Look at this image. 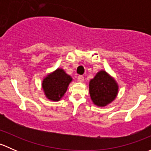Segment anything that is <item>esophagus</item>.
<instances>
[{
    "instance_id": "obj_1",
    "label": "esophagus",
    "mask_w": 151,
    "mask_h": 151,
    "mask_svg": "<svg viewBox=\"0 0 151 151\" xmlns=\"http://www.w3.org/2000/svg\"><path fill=\"white\" fill-rule=\"evenodd\" d=\"M77 81H78L79 83H83V82L84 81V77H83V76H79V77H77Z\"/></svg>"
}]
</instances>
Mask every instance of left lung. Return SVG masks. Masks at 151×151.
I'll return each mask as SVG.
<instances>
[{
	"mask_svg": "<svg viewBox=\"0 0 151 151\" xmlns=\"http://www.w3.org/2000/svg\"><path fill=\"white\" fill-rule=\"evenodd\" d=\"M89 93L94 104L98 106H105L117 97L118 85L106 71L101 70L90 81Z\"/></svg>",
	"mask_w": 151,
	"mask_h": 151,
	"instance_id": "left-lung-1",
	"label": "left lung"
}]
</instances>
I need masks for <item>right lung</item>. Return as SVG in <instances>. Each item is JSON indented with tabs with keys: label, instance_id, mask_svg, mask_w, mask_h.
I'll use <instances>...</instances> for the list:
<instances>
[{
	"label": "right lung",
	"instance_id": "add662e5",
	"mask_svg": "<svg viewBox=\"0 0 151 151\" xmlns=\"http://www.w3.org/2000/svg\"><path fill=\"white\" fill-rule=\"evenodd\" d=\"M71 81L72 77L60 68L47 74L42 83L47 99L53 101H60Z\"/></svg>",
	"mask_w": 151,
	"mask_h": 151
}]
</instances>
